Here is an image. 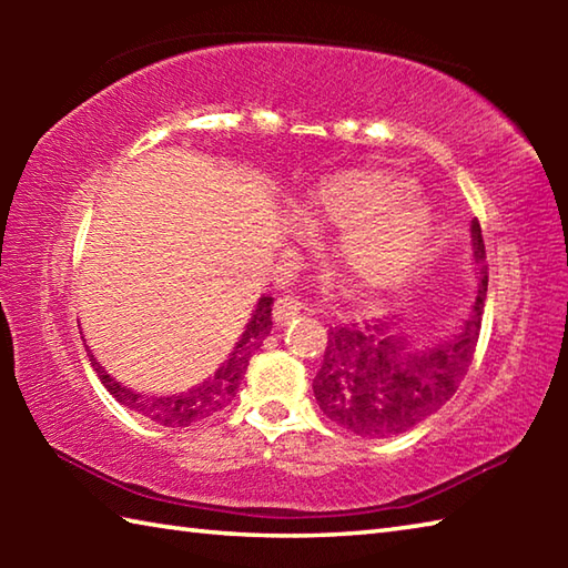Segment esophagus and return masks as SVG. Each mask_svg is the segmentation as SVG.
<instances>
[{
	"label": "esophagus",
	"instance_id": "34e87169",
	"mask_svg": "<svg viewBox=\"0 0 568 568\" xmlns=\"http://www.w3.org/2000/svg\"><path fill=\"white\" fill-rule=\"evenodd\" d=\"M301 311H303V303L297 301V297L283 295V297H277L273 305V321L277 325H285V323H291L295 315H301Z\"/></svg>",
	"mask_w": 568,
	"mask_h": 568
}]
</instances>
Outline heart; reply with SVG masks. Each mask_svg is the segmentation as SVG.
Returning <instances> with one entry per match:
<instances>
[{"label":"heart","mask_w":568,"mask_h":568,"mask_svg":"<svg viewBox=\"0 0 568 568\" xmlns=\"http://www.w3.org/2000/svg\"><path fill=\"white\" fill-rule=\"evenodd\" d=\"M297 213L307 225L341 227L333 263L355 293L406 283L434 237V213L416 197L413 180L378 168L323 178Z\"/></svg>","instance_id":"b5f03b06"}]
</instances>
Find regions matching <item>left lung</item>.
Masks as SVG:
<instances>
[{"label":"left lung","mask_w":568,"mask_h":568,"mask_svg":"<svg viewBox=\"0 0 568 568\" xmlns=\"http://www.w3.org/2000/svg\"><path fill=\"white\" fill-rule=\"evenodd\" d=\"M478 291L468 318L450 341L413 345L393 325L348 323L331 328L323 365L313 378L321 410L361 438L406 434L458 390L474 361L488 273L478 220L470 223Z\"/></svg>","instance_id":"obj_1"}]
</instances>
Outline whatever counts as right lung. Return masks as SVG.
I'll use <instances>...</instances> for the list:
<instances>
[{"instance_id": "right-lung-1", "label": "right lung", "mask_w": 568, "mask_h": 568, "mask_svg": "<svg viewBox=\"0 0 568 568\" xmlns=\"http://www.w3.org/2000/svg\"><path fill=\"white\" fill-rule=\"evenodd\" d=\"M271 315H273V297L263 295L261 301H257L253 315H250L243 335H240V341L235 343L233 353L227 355V361L220 365L207 381L197 383L195 388H190L185 393H172V396H145V393L130 390L128 386H122L120 381H114L92 353L88 355L92 361L94 373H98V378L102 381V386L108 388L110 396L118 398L124 408L140 413V416L150 418L152 423H158V426L187 428L192 423L213 416V413L225 408L227 403L235 398L250 358H253V353L261 348L263 341L271 335V328H273Z\"/></svg>"}]
</instances>
